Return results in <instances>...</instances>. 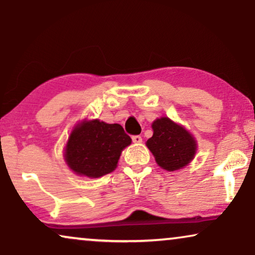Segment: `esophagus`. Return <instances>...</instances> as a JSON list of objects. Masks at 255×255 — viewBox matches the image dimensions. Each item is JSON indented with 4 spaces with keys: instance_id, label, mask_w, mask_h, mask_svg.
Instances as JSON below:
<instances>
[{
    "instance_id": "1",
    "label": "esophagus",
    "mask_w": 255,
    "mask_h": 255,
    "mask_svg": "<svg viewBox=\"0 0 255 255\" xmlns=\"http://www.w3.org/2000/svg\"><path fill=\"white\" fill-rule=\"evenodd\" d=\"M131 140H133L134 143H141L142 137L140 135H134V136H131Z\"/></svg>"
}]
</instances>
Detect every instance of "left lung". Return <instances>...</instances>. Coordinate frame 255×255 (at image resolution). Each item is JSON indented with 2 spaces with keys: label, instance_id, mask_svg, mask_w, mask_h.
Wrapping results in <instances>:
<instances>
[{
  "label": "left lung",
  "instance_id": "1",
  "mask_svg": "<svg viewBox=\"0 0 255 255\" xmlns=\"http://www.w3.org/2000/svg\"><path fill=\"white\" fill-rule=\"evenodd\" d=\"M151 127L154 134L145 144L159 167L168 171H175L192 161L197 150V142L183 126L164 117L156 119Z\"/></svg>",
  "mask_w": 255,
  "mask_h": 255
}]
</instances>
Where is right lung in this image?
<instances>
[{
  "instance_id": "right-lung-1",
  "label": "right lung",
  "mask_w": 255,
  "mask_h": 255,
  "mask_svg": "<svg viewBox=\"0 0 255 255\" xmlns=\"http://www.w3.org/2000/svg\"><path fill=\"white\" fill-rule=\"evenodd\" d=\"M130 143L120 125L84 120L71 131L64 157L77 175L98 178L117 168L121 151Z\"/></svg>"
}]
</instances>
